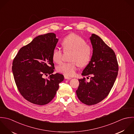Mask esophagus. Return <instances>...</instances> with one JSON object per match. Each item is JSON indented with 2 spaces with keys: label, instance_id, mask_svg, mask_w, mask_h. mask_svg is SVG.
I'll return each instance as SVG.
<instances>
[{
  "label": "esophagus",
  "instance_id": "esophagus-1",
  "mask_svg": "<svg viewBox=\"0 0 134 134\" xmlns=\"http://www.w3.org/2000/svg\"><path fill=\"white\" fill-rule=\"evenodd\" d=\"M64 78L65 79H71L72 78V77H69V76H68L67 75H65L64 76Z\"/></svg>",
  "mask_w": 134,
  "mask_h": 134
}]
</instances>
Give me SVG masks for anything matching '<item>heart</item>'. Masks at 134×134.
Wrapping results in <instances>:
<instances>
[{
	"instance_id": "1",
	"label": "heart",
	"mask_w": 134,
	"mask_h": 134,
	"mask_svg": "<svg viewBox=\"0 0 134 134\" xmlns=\"http://www.w3.org/2000/svg\"><path fill=\"white\" fill-rule=\"evenodd\" d=\"M65 52L72 51L70 60L72 62L64 63L57 67L58 71L67 76H74L79 67L87 66L92 57L91 47L81 36L71 33L66 36L62 42ZM52 58L54 62L60 64L63 61V52L59 48L54 49Z\"/></svg>"
}]
</instances>
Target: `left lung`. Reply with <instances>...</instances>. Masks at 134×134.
<instances>
[{
    "mask_svg": "<svg viewBox=\"0 0 134 134\" xmlns=\"http://www.w3.org/2000/svg\"><path fill=\"white\" fill-rule=\"evenodd\" d=\"M93 53L89 64L82 75L91 76L90 82L86 78L79 79V85L76 90L79 100L88 105L96 104L109 94L116 79L119 65L114 51L97 35L90 37Z\"/></svg>",
    "mask_w": 134,
    "mask_h": 134,
    "instance_id": "1",
    "label": "left lung"
}]
</instances>
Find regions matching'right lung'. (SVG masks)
Segmentation results:
<instances>
[{
    "instance_id": "right-lung-1",
    "label": "right lung",
    "mask_w": 134,
    "mask_h": 134,
    "mask_svg": "<svg viewBox=\"0 0 134 134\" xmlns=\"http://www.w3.org/2000/svg\"><path fill=\"white\" fill-rule=\"evenodd\" d=\"M58 41L53 33L39 35L21 48L13 60L12 70L17 88L32 103L43 105L51 102L64 79L62 74H53L52 54ZM48 74V79L43 78Z\"/></svg>"
}]
</instances>
